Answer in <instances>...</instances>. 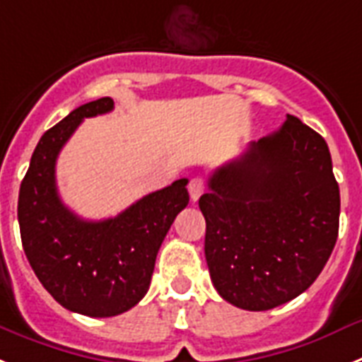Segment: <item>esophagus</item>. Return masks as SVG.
Here are the masks:
<instances>
[{"label":"esophagus","mask_w":362,"mask_h":362,"mask_svg":"<svg viewBox=\"0 0 362 362\" xmlns=\"http://www.w3.org/2000/svg\"><path fill=\"white\" fill-rule=\"evenodd\" d=\"M187 189H189L191 200H193V202H197V200L202 197L204 189H206V182H204V178H200V177L191 178L189 185H187Z\"/></svg>","instance_id":"obj_1"}]
</instances>
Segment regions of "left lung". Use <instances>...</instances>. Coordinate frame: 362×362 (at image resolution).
Masks as SVG:
<instances>
[{"mask_svg": "<svg viewBox=\"0 0 362 362\" xmlns=\"http://www.w3.org/2000/svg\"><path fill=\"white\" fill-rule=\"evenodd\" d=\"M207 185L199 200L204 251L220 297L264 312L315 282L337 242L341 211L325 138L288 115Z\"/></svg>", "mask_w": 362, "mask_h": 362, "instance_id": "1", "label": "left lung"}]
</instances>
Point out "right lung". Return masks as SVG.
Returning a JSON list of instances; mask_svg holds the SVG:
<instances>
[{
	"label": "right lung",
	"mask_w": 362,
	"mask_h": 362,
	"mask_svg": "<svg viewBox=\"0 0 362 362\" xmlns=\"http://www.w3.org/2000/svg\"><path fill=\"white\" fill-rule=\"evenodd\" d=\"M111 98L80 105L37 142L18 199L23 251L47 291L71 312L115 317L147 293L155 260L178 213L189 202L187 180L171 185L105 220H83L56 187V158L83 118L112 111Z\"/></svg>",
	"instance_id": "1"
}]
</instances>
